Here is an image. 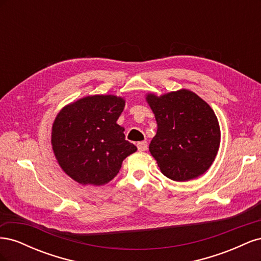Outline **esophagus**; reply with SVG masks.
I'll return each mask as SVG.
<instances>
[{
    "label": "esophagus",
    "instance_id": "1",
    "mask_svg": "<svg viewBox=\"0 0 261 261\" xmlns=\"http://www.w3.org/2000/svg\"><path fill=\"white\" fill-rule=\"evenodd\" d=\"M137 148L139 151H146L148 149V143L147 141H139V143H137Z\"/></svg>",
    "mask_w": 261,
    "mask_h": 261
}]
</instances>
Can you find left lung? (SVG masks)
Listing matches in <instances>:
<instances>
[{"instance_id":"left-lung-1","label":"left lung","mask_w":261,"mask_h":261,"mask_svg":"<svg viewBox=\"0 0 261 261\" xmlns=\"http://www.w3.org/2000/svg\"><path fill=\"white\" fill-rule=\"evenodd\" d=\"M146 100L158 129L149 145L162 174L172 180L194 179L211 167L220 146V126L213 110L191 90L181 89Z\"/></svg>"}]
</instances>
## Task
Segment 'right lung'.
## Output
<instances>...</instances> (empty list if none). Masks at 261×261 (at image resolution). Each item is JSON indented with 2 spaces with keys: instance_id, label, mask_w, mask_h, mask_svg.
<instances>
[{
  "instance_id": "obj_1",
  "label": "right lung",
  "mask_w": 261,
  "mask_h": 261,
  "mask_svg": "<svg viewBox=\"0 0 261 261\" xmlns=\"http://www.w3.org/2000/svg\"><path fill=\"white\" fill-rule=\"evenodd\" d=\"M125 100L96 94L63 108L52 126L51 144L62 170L82 185H105L137 147L116 123Z\"/></svg>"
}]
</instances>
